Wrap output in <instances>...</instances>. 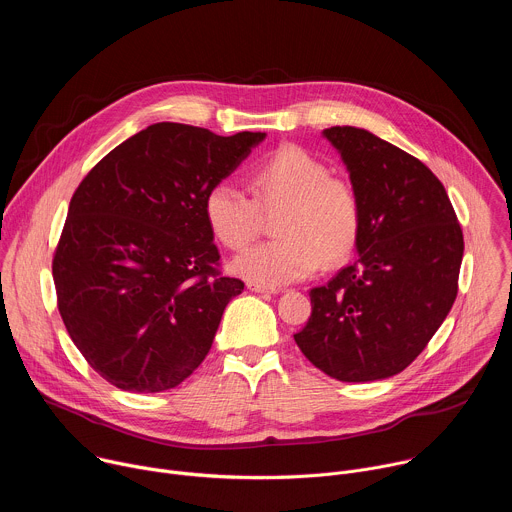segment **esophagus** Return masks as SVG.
Wrapping results in <instances>:
<instances>
[{"label":"esophagus","instance_id":"1","mask_svg":"<svg viewBox=\"0 0 512 512\" xmlns=\"http://www.w3.org/2000/svg\"><path fill=\"white\" fill-rule=\"evenodd\" d=\"M247 287L251 291H255V294H277L275 287H267V285H259V283H249Z\"/></svg>","mask_w":512,"mask_h":512}]
</instances>
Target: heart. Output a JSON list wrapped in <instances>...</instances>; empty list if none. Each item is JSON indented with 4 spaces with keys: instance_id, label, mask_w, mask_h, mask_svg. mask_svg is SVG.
I'll use <instances>...</instances> for the list:
<instances>
[{
    "instance_id": "b5f03b06",
    "label": "heart",
    "mask_w": 512,
    "mask_h": 512,
    "mask_svg": "<svg viewBox=\"0 0 512 512\" xmlns=\"http://www.w3.org/2000/svg\"><path fill=\"white\" fill-rule=\"evenodd\" d=\"M247 196L233 182H218L204 196L212 237L227 249L247 247L259 233L261 210L277 212V241L233 259L237 275L277 287L310 277L320 261L346 259L360 235V202L350 184L332 178L328 164L296 145H283L251 174Z\"/></svg>"
}]
</instances>
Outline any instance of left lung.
<instances>
[{"label": "left lung", "mask_w": 512, "mask_h": 512, "mask_svg": "<svg viewBox=\"0 0 512 512\" xmlns=\"http://www.w3.org/2000/svg\"><path fill=\"white\" fill-rule=\"evenodd\" d=\"M360 202L356 261L310 289L312 316L294 336L342 383L401 373L450 314L464 237L446 188L417 158L375 133L322 131Z\"/></svg>", "instance_id": "1"}]
</instances>
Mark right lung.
Here are the masks:
<instances>
[{
	"label": "right lung",
	"mask_w": 512,
	"mask_h": 512,
	"mask_svg": "<svg viewBox=\"0 0 512 512\" xmlns=\"http://www.w3.org/2000/svg\"><path fill=\"white\" fill-rule=\"evenodd\" d=\"M267 133L154 123L109 152L70 200L52 277L68 336L129 393L178 387L245 283L221 277L206 192Z\"/></svg>",
	"instance_id": "add662e5"
}]
</instances>
